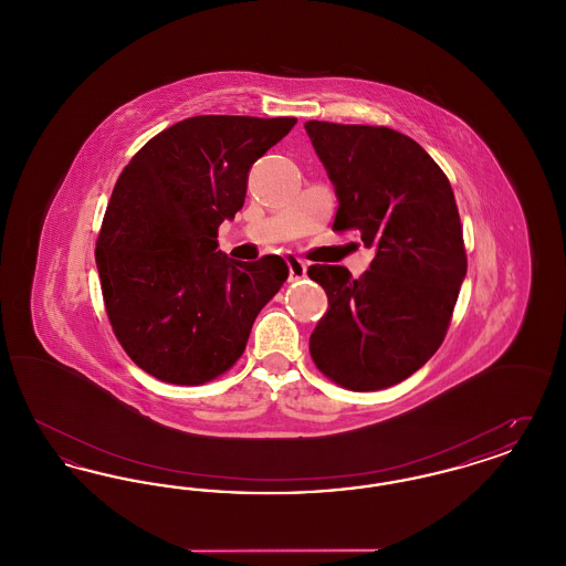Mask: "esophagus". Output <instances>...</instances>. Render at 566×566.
<instances>
[{
    "label": "esophagus",
    "mask_w": 566,
    "mask_h": 566,
    "mask_svg": "<svg viewBox=\"0 0 566 566\" xmlns=\"http://www.w3.org/2000/svg\"><path fill=\"white\" fill-rule=\"evenodd\" d=\"M286 263H289V271H291V277H293V280H298V277H303V275L307 273L305 261H301L298 256L289 254V256H286Z\"/></svg>",
    "instance_id": "1"
}]
</instances>
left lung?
<instances>
[{"label":"left lung","instance_id":"left-lung-1","mask_svg":"<svg viewBox=\"0 0 566 566\" xmlns=\"http://www.w3.org/2000/svg\"><path fill=\"white\" fill-rule=\"evenodd\" d=\"M305 132L339 201L333 229H356L376 248L356 280L342 265L307 270L328 296L310 354L339 386L381 390L446 337L467 275L457 199L431 155L395 129L307 120Z\"/></svg>","mask_w":566,"mask_h":566}]
</instances>
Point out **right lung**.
I'll use <instances>...</instances> for the list:
<instances>
[{"label": "right lung", "instance_id": "obj_1", "mask_svg": "<svg viewBox=\"0 0 566 566\" xmlns=\"http://www.w3.org/2000/svg\"><path fill=\"white\" fill-rule=\"evenodd\" d=\"M295 123L192 116L146 142L123 169L95 263L114 335L146 374L197 386L242 356L289 268L275 254L229 259L216 250L218 227L242 210L250 167Z\"/></svg>", "mask_w": 566, "mask_h": 566}]
</instances>
